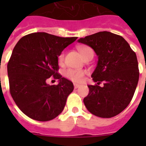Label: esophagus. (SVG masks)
<instances>
[{
	"label": "esophagus",
	"mask_w": 146,
	"mask_h": 146,
	"mask_svg": "<svg viewBox=\"0 0 146 146\" xmlns=\"http://www.w3.org/2000/svg\"><path fill=\"white\" fill-rule=\"evenodd\" d=\"M80 86V85L76 84V83H74V88H75V89H78V88H79Z\"/></svg>",
	"instance_id": "obj_1"
}]
</instances>
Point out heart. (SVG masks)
Segmentation results:
<instances>
[{
  "label": "heart",
  "mask_w": 146,
  "mask_h": 146,
  "mask_svg": "<svg viewBox=\"0 0 146 146\" xmlns=\"http://www.w3.org/2000/svg\"><path fill=\"white\" fill-rule=\"evenodd\" d=\"M79 50H80V54H82V56L84 58L86 54L90 51H92L89 47L87 46H81L79 47ZM64 53L62 52L58 56V62L59 63H62L64 61ZM86 72L83 70H73V69H67L65 71V76L68 78L69 80H72L73 82H82L84 80V76L86 75Z\"/></svg>",
  "instance_id": "obj_1"
}]
</instances>
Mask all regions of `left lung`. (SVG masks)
I'll return each instance as SVG.
<instances>
[{"mask_svg": "<svg viewBox=\"0 0 146 146\" xmlns=\"http://www.w3.org/2000/svg\"><path fill=\"white\" fill-rule=\"evenodd\" d=\"M78 42L95 50L98 64L92 74L97 84L89 85L85 106L94 115L110 118L117 115L130 103L138 84V61L136 53L120 35L99 32L81 38ZM102 82L104 86H99Z\"/></svg>", "mask_w": 146, "mask_h": 146, "instance_id": "obj_1", "label": "left lung"}]
</instances>
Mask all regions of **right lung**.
I'll return each mask as SVG.
<instances>
[{"mask_svg":"<svg viewBox=\"0 0 146 146\" xmlns=\"http://www.w3.org/2000/svg\"><path fill=\"white\" fill-rule=\"evenodd\" d=\"M76 39L35 33L21 38L14 47L7 64L10 92L29 117L48 121L63 111L74 87L73 82L57 73L58 56ZM50 76L59 83L47 84Z\"/></svg>","mask_w":146,"mask_h":146,"instance_id":"obj_1","label":"right lung"}]
</instances>
